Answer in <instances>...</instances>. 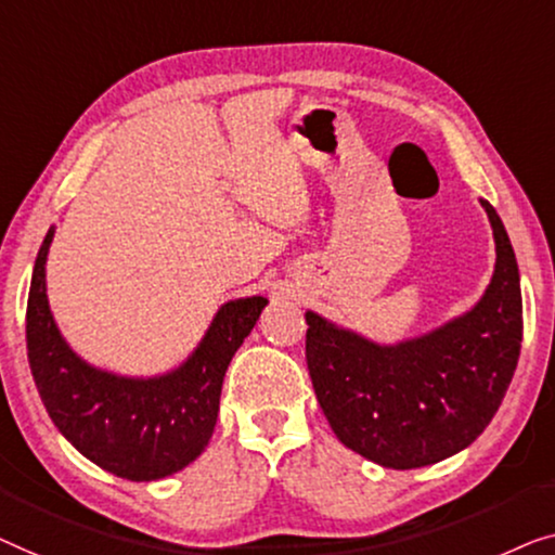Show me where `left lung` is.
Segmentation results:
<instances>
[{"label": "left lung", "mask_w": 555, "mask_h": 555, "mask_svg": "<svg viewBox=\"0 0 555 555\" xmlns=\"http://www.w3.org/2000/svg\"><path fill=\"white\" fill-rule=\"evenodd\" d=\"M495 271L467 314L379 347L307 311V364L334 435L372 463L410 470L467 448L501 408L522 341L518 263L501 216Z\"/></svg>", "instance_id": "1"}]
</instances>
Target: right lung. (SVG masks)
Instances as JSON below:
<instances>
[{
    "label": "right lung",
    "instance_id": "add662e5",
    "mask_svg": "<svg viewBox=\"0 0 555 555\" xmlns=\"http://www.w3.org/2000/svg\"><path fill=\"white\" fill-rule=\"evenodd\" d=\"M54 229L37 254L27 301V357L52 423L85 457L125 480H160L191 465L210 440L231 357L251 334L263 296L223 304L206 337L178 370L160 377H118L82 362L54 324L44 261Z\"/></svg>",
    "mask_w": 555,
    "mask_h": 555
}]
</instances>
